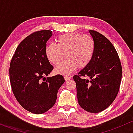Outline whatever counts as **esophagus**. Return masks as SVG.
I'll use <instances>...</instances> for the list:
<instances>
[{
  "instance_id": "34e87169",
  "label": "esophagus",
  "mask_w": 133,
  "mask_h": 133,
  "mask_svg": "<svg viewBox=\"0 0 133 133\" xmlns=\"http://www.w3.org/2000/svg\"><path fill=\"white\" fill-rule=\"evenodd\" d=\"M71 78V76H64V79H65V80H70V79Z\"/></svg>"
}]
</instances>
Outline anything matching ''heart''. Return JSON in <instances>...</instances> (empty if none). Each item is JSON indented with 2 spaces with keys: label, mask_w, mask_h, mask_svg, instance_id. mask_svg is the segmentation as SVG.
<instances>
[{
  "label": "heart",
  "mask_w": 133,
  "mask_h": 133,
  "mask_svg": "<svg viewBox=\"0 0 133 133\" xmlns=\"http://www.w3.org/2000/svg\"><path fill=\"white\" fill-rule=\"evenodd\" d=\"M95 49V43L91 36L71 33L62 35L57 39V44H50L45 49L49 61L57 65L64 57L68 60L56 68L57 73L67 75L77 68L83 69L92 60Z\"/></svg>",
  "instance_id": "1"
}]
</instances>
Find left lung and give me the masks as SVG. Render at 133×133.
Masks as SVG:
<instances>
[{
	"label": "left lung",
	"instance_id": "1",
	"mask_svg": "<svg viewBox=\"0 0 133 133\" xmlns=\"http://www.w3.org/2000/svg\"><path fill=\"white\" fill-rule=\"evenodd\" d=\"M89 32L95 43L93 57L88 66L73 76V80L80 106L88 112L97 113L108 108L116 98L122 69L111 42L96 31Z\"/></svg>",
	"mask_w": 133,
	"mask_h": 133
}]
</instances>
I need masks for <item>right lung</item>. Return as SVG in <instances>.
Here are the masks:
<instances>
[{
	"mask_svg": "<svg viewBox=\"0 0 133 133\" xmlns=\"http://www.w3.org/2000/svg\"><path fill=\"white\" fill-rule=\"evenodd\" d=\"M52 31L34 32L18 45L9 67L12 91L21 106L34 114H42L55 105L59 88L65 82L61 75L48 76L53 71L45 55Z\"/></svg>",
	"mask_w": 133,
	"mask_h": 133,
	"instance_id": "1",
	"label": "right lung"
}]
</instances>
